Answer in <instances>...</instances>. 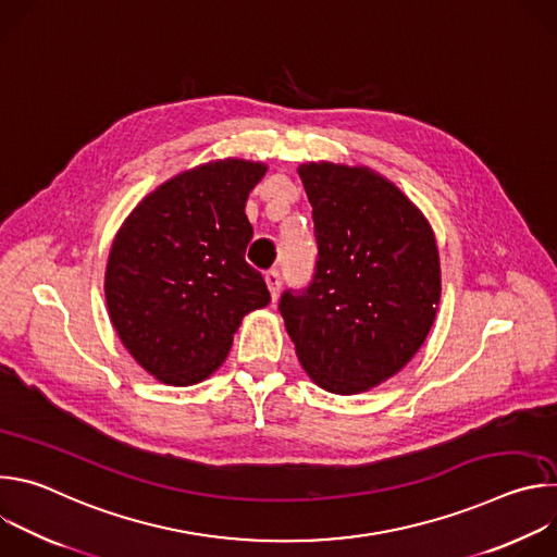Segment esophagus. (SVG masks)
<instances>
[{
    "label": "esophagus",
    "mask_w": 557,
    "mask_h": 557,
    "mask_svg": "<svg viewBox=\"0 0 557 557\" xmlns=\"http://www.w3.org/2000/svg\"><path fill=\"white\" fill-rule=\"evenodd\" d=\"M267 286H269V290H271V297H273V301H277V297H280V288H282V275H280V271L277 269H271L269 273H267Z\"/></svg>",
    "instance_id": "1"
}]
</instances>
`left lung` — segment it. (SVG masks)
Returning <instances> with one entry per match:
<instances>
[{"mask_svg": "<svg viewBox=\"0 0 557 557\" xmlns=\"http://www.w3.org/2000/svg\"><path fill=\"white\" fill-rule=\"evenodd\" d=\"M312 207L317 264L280 312L308 376L359 394L399 372L423 346L441 301L436 237L421 209L370 168H297Z\"/></svg>", "mask_w": 557, "mask_h": 557, "instance_id": "obj_1", "label": "left lung"}]
</instances>
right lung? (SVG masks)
<instances>
[{"label": "right lung", "mask_w": 557, "mask_h": 557, "mask_svg": "<svg viewBox=\"0 0 557 557\" xmlns=\"http://www.w3.org/2000/svg\"><path fill=\"white\" fill-rule=\"evenodd\" d=\"M264 163L222 158L147 194L121 224L106 267L112 326L158 381L194 385L228 355L243 317L271 301L245 253L249 194Z\"/></svg>", "instance_id": "obj_1"}]
</instances>
